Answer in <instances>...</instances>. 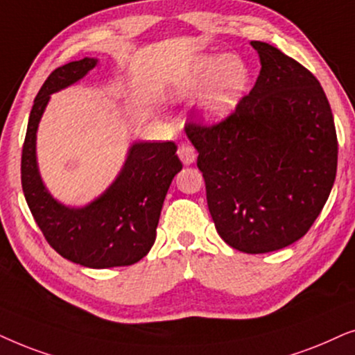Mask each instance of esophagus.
Returning <instances> with one entry per match:
<instances>
[{
	"instance_id": "esophagus-1",
	"label": "esophagus",
	"mask_w": 355,
	"mask_h": 355,
	"mask_svg": "<svg viewBox=\"0 0 355 355\" xmlns=\"http://www.w3.org/2000/svg\"><path fill=\"white\" fill-rule=\"evenodd\" d=\"M177 154H178V157H180V160L185 165H190V164H193L196 160V150L190 144H182L180 148H178Z\"/></svg>"
}]
</instances>
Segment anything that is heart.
I'll return each instance as SVG.
<instances>
[{
    "mask_svg": "<svg viewBox=\"0 0 355 355\" xmlns=\"http://www.w3.org/2000/svg\"><path fill=\"white\" fill-rule=\"evenodd\" d=\"M248 68L237 55L205 56L178 84L182 97L202 92L201 115L206 121H220L235 110L248 84Z\"/></svg>",
    "mask_w": 355,
    "mask_h": 355,
    "instance_id": "heart-1",
    "label": "heart"
}]
</instances>
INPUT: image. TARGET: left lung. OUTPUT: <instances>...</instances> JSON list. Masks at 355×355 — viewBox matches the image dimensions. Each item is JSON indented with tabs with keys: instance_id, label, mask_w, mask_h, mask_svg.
Instances as JSON below:
<instances>
[{
	"instance_id": "8db88e82",
	"label": "left lung",
	"mask_w": 355,
	"mask_h": 355,
	"mask_svg": "<svg viewBox=\"0 0 355 355\" xmlns=\"http://www.w3.org/2000/svg\"><path fill=\"white\" fill-rule=\"evenodd\" d=\"M261 71L235 112L187 123L217 234L243 253H268L309 232L331 193L338 138L318 79L276 46L253 40Z\"/></svg>"
}]
</instances>
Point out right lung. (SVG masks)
<instances>
[{"mask_svg": "<svg viewBox=\"0 0 355 355\" xmlns=\"http://www.w3.org/2000/svg\"><path fill=\"white\" fill-rule=\"evenodd\" d=\"M96 64V58L71 61L56 68L40 87L22 146L21 182L32 216L50 247L76 264L103 269L130 266L149 253L165 195L182 162L172 141L135 143L115 182L87 206H64L50 195L35 155L40 118L51 94L78 83Z\"/></svg>", "mask_w": 355, "mask_h": 355, "instance_id": "add662e5", "label": "right lung"}]
</instances>
